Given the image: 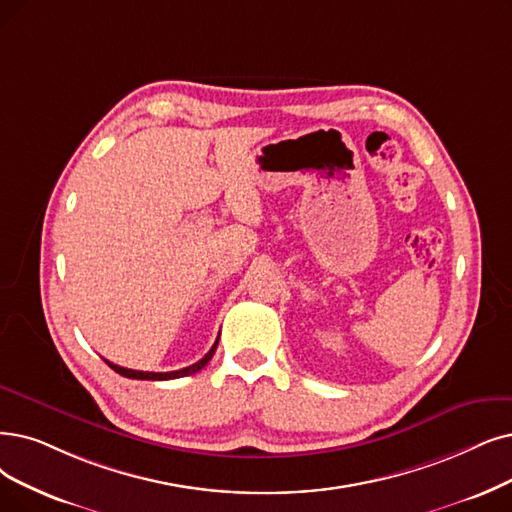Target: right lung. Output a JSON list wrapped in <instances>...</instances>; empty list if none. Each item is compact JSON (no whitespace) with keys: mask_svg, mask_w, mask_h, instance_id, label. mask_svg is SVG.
<instances>
[{"mask_svg":"<svg viewBox=\"0 0 512 512\" xmlns=\"http://www.w3.org/2000/svg\"><path fill=\"white\" fill-rule=\"evenodd\" d=\"M216 346H218V340L214 342L212 349L206 353V357L199 359L197 363L189 365V367H182V370H176V372H138V370H128V367H121L117 363H111L105 359V363L111 367L113 372L126 376V378H134V380H174V378H182V376H191L195 372H199L201 367H206L208 361L212 359V355L216 353Z\"/></svg>","mask_w":512,"mask_h":512,"instance_id":"add662e5","label":"right lung"}]
</instances>
